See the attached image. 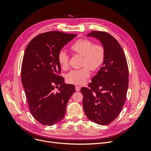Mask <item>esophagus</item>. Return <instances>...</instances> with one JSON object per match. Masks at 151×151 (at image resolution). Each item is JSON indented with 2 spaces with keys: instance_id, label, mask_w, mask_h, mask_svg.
<instances>
[{
  "instance_id": "obj_1",
  "label": "esophagus",
  "mask_w": 151,
  "mask_h": 151,
  "mask_svg": "<svg viewBox=\"0 0 151 151\" xmlns=\"http://www.w3.org/2000/svg\"><path fill=\"white\" fill-rule=\"evenodd\" d=\"M81 89V86H76V90L77 91H79Z\"/></svg>"
}]
</instances>
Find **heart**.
Masks as SVG:
<instances>
[{
    "mask_svg": "<svg viewBox=\"0 0 151 151\" xmlns=\"http://www.w3.org/2000/svg\"><path fill=\"white\" fill-rule=\"evenodd\" d=\"M70 50L77 54L83 55V68L72 70L66 76L69 83L82 84L90 76V68L97 70L103 64L105 57V50L101 44L96 43L90 40L80 38L70 46ZM58 62L61 67L65 69L68 65V56L63 50L58 54Z\"/></svg>",
    "mask_w": 151,
    "mask_h": 151,
    "instance_id": "heart-1",
    "label": "heart"
}]
</instances>
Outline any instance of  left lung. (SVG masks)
Returning a JSON list of instances; mask_svg holds the SVG:
<instances>
[{"label":"left lung","instance_id":"obj_1","mask_svg":"<svg viewBox=\"0 0 151 151\" xmlns=\"http://www.w3.org/2000/svg\"><path fill=\"white\" fill-rule=\"evenodd\" d=\"M88 36L96 38L105 50L103 65L88 88H82L84 113L90 120L108 125L119 115L126 100L129 68L124 52L118 41L104 31H93Z\"/></svg>","mask_w":151,"mask_h":151}]
</instances>
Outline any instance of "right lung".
<instances>
[{
    "instance_id": "obj_1",
    "label": "right lung",
    "mask_w": 151,
    "mask_h": 151,
    "mask_svg": "<svg viewBox=\"0 0 151 151\" xmlns=\"http://www.w3.org/2000/svg\"><path fill=\"white\" fill-rule=\"evenodd\" d=\"M76 36L48 31L36 36L26 48L22 84L31 115L43 125L52 126L63 119L67 104L76 91L74 85L64 83V78L58 75L61 67L57 57L63 46Z\"/></svg>"
}]
</instances>
